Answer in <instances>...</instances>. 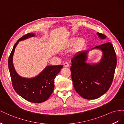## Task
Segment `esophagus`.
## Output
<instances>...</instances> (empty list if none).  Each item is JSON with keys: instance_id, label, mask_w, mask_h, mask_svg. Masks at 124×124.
<instances>
[{"instance_id": "esophagus-1", "label": "esophagus", "mask_w": 124, "mask_h": 124, "mask_svg": "<svg viewBox=\"0 0 124 124\" xmlns=\"http://www.w3.org/2000/svg\"><path fill=\"white\" fill-rule=\"evenodd\" d=\"M63 67H65V68H68V67H69V64L67 62H65L63 63Z\"/></svg>"}]
</instances>
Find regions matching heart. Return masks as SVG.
Here are the masks:
<instances>
[{
  "instance_id": "heart-1",
  "label": "heart",
  "mask_w": 124,
  "mask_h": 124,
  "mask_svg": "<svg viewBox=\"0 0 124 124\" xmlns=\"http://www.w3.org/2000/svg\"><path fill=\"white\" fill-rule=\"evenodd\" d=\"M86 43V39L83 37H80L78 38L76 37H71L66 41L63 45V49H68L73 46L72 52L73 53H77L81 51Z\"/></svg>"
}]
</instances>
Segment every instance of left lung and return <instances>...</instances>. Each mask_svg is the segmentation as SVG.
<instances>
[{
    "label": "left lung",
    "instance_id": "8db88e82",
    "mask_svg": "<svg viewBox=\"0 0 124 124\" xmlns=\"http://www.w3.org/2000/svg\"><path fill=\"white\" fill-rule=\"evenodd\" d=\"M100 39L107 37L99 32ZM93 49L102 52L100 61L95 63H87L88 53ZM116 55L110 42L95 46L91 50L78 52L71 59L70 70L74 87L82 97L91 100L99 98L106 93L113 81L116 67Z\"/></svg>",
    "mask_w": 124,
    "mask_h": 124
}]
</instances>
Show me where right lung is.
<instances>
[{
    "instance_id": "add662e5",
    "label": "right lung",
    "mask_w": 124,
    "mask_h": 124,
    "mask_svg": "<svg viewBox=\"0 0 124 124\" xmlns=\"http://www.w3.org/2000/svg\"><path fill=\"white\" fill-rule=\"evenodd\" d=\"M33 33L23 36L14 44L8 61L9 70L13 88L22 98L33 103H41L48 99L54 91V79L62 68V65L47 66L37 76L33 78L20 76L13 65L15 50L20 41L35 37Z\"/></svg>"
}]
</instances>
